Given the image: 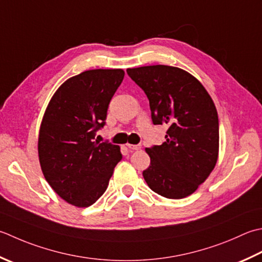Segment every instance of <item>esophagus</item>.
I'll return each mask as SVG.
<instances>
[{
    "label": "esophagus",
    "instance_id": "34e87169",
    "mask_svg": "<svg viewBox=\"0 0 262 262\" xmlns=\"http://www.w3.org/2000/svg\"><path fill=\"white\" fill-rule=\"evenodd\" d=\"M127 146L130 148V150H141V147H142V145H140V144H127Z\"/></svg>",
    "mask_w": 262,
    "mask_h": 262
}]
</instances>
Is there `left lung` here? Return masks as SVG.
Listing matches in <instances>:
<instances>
[{
    "instance_id": "1",
    "label": "left lung",
    "mask_w": 262,
    "mask_h": 262,
    "mask_svg": "<svg viewBox=\"0 0 262 262\" xmlns=\"http://www.w3.org/2000/svg\"><path fill=\"white\" fill-rule=\"evenodd\" d=\"M127 74L146 94L153 124L169 126L166 142L145 148L151 163L143 177L161 196L191 195L218 160L219 122L211 96L195 77L177 67L146 66Z\"/></svg>"
}]
</instances>
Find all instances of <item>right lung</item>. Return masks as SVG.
I'll use <instances>...</instances> for the list:
<instances>
[{
	"label": "right lung",
	"instance_id": "right-lung-1",
	"mask_svg": "<svg viewBox=\"0 0 262 262\" xmlns=\"http://www.w3.org/2000/svg\"><path fill=\"white\" fill-rule=\"evenodd\" d=\"M122 69L87 70L67 79L46 107L38 135V158L46 182L64 201L85 208L109 185L121 160L120 147L94 141L105 125Z\"/></svg>",
	"mask_w": 262,
	"mask_h": 262
}]
</instances>
